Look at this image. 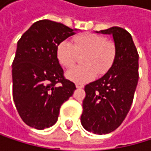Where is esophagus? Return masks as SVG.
<instances>
[{
	"mask_svg": "<svg viewBox=\"0 0 151 151\" xmlns=\"http://www.w3.org/2000/svg\"><path fill=\"white\" fill-rule=\"evenodd\" d=\"M83 87H84V86H83L82 84H79V83L76 84V88H77V89H82Z\"/></svg>",
	"mask_w": 151,
	"mask_h": 151,
	"instance_id": "1",
	"label": "esophagus"
}]
</instances>
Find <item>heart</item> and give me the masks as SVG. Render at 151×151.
Segmentation results:
<instances>
[{"mask_svg":"<svg viewBox=\"0 0 151 151\" xmlns=\"http://www.w3.org/2000/svg\"><path fill=\"white\" fill-rule=\"evenodd\" d=\"M85 52L82 59L85 64L75 66L66 72L69 80L79 84L91 81L97 72L102 74L108 70L115 56V47L100 34L85 32L75 36L73 43L67 40L60 42L57 58L62 66L70 68L76 62L78 53Z\"/></svg>","mask_w":151,"mask_h":151,"instance_id":"b5f03b06","label":"heart"}]
</instances>
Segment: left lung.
I'll return each mask as SVG.
<instances>
[{
    "instance_id": "obj_1",
    "label": "left lung",
    "mask_w": 151,
    "mask_h": 151,
    "mask_svg": "<svg viewBox=\"0 0 151 151\" xmlns=\"http://www.w3.org/2000/svg\"><path fill=\"white\" fill-rule=\"evenodd\" d=\"M97 33L112 35L115 57L101 78L85 86L81 122L86 130L102 135L122 123L131 107L139 81V54L124 29L115 26Z\"/></svg>"
}]
</instances>
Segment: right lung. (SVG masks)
Listing matches in <instances>:
<instances>
[{"label": "right lung", "mask_w": 151, "mask_h": 151, "mask_svg": "<svg viewBox=\"0 0 151 151\" xmlns=\"http://www.w3.org/2000/svg\"><path fill=\"white\" fill-rule=\"evenodd\" d=\"M76 29L50 20L34 22L17 43L12 62V98L19 115L32 128L54 125L60 108L76 87L63 76L57 58L60 42Z\"/></svg>", "instance_id": "1"}]
</instances>
